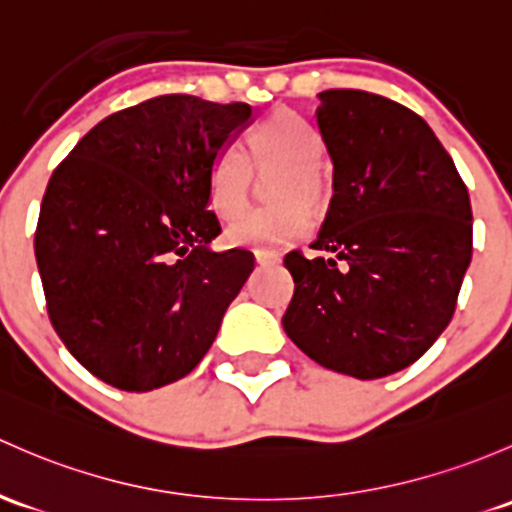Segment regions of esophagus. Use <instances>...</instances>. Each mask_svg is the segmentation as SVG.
<instances>
[{
    "mask_svg": "<svg viewBox=\"0 0 512 512\" xmlns=\"http://www.w3.org/2000/svg\"><path fill=\"white\" fill-rule=\"evenodd\" d=\"M255 260L260 267H274L282 262V257L277 252H267V250H255Z\"/></svg>",
    "mask_w": 512,
    "mask_h": 512,
    "instance_id": "esophagus-1",
    "label": "esophagus"
}]
</instances>
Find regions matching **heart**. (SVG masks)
I'll use <instances>...</instances> for the list:
<instances>
[{"instance_id":"b5f03b06","label":"heart","mask_w":512,"mask_h":512,"mask_svg":"<svg viewBox=\"0 0 512 512\" xmlns=\"http://www.w3.org/2000/svg\"><path fill=\"white\" fill-rule=\"evenodd\" d=\"M324 137L304 117L289 110H274L250 129L245 147L223 144L208 171V198L220 220H234L249 202L255 173L279 170L271 197L280 206L239 218L225 240L242 247H284L309 230V211L328 201V179L321 169Z\"/></svg>"}]
</instances>
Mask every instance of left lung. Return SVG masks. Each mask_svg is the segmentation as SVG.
<instances>
[{"label": "left lung", "mask_w": 512, "mask_h": 512, "mask_svg": "<svg viewBox=\"0 0 512 512\" xmlns=\"http://www.w3.org/2000/svg\"><path fill=\"white\" fill-rule=\"evenodd\" d=\"M333 198L311 247L284 257L287 336L319 365L375 380L422 358L449 326L471 262V201L427 122L365 90L319 93Z\"/></svg>", "instance_id": "obj_1"}]
</instances>
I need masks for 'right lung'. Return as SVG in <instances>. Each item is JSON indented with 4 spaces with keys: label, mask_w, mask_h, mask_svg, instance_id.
Segmentation results:
<instances>
[{
    "label": "right lung",
    "mask_w": 512,
    "mask_h": 512,
    "mask_svg": "<svg viewBox=\"0 0 512 512\" xmlns=\"http://www.w3.org/2000/svg\"><path fill=\"white\" fill-rule=\"evenodd\" d=\"M250 117L159 95L98 122L53 171L34 238L48 319L102 383L157 390L213 346L255 257L208 247V171Z\"/></svg>",
    "instance_id": "right-lung-1"
}]
</instances>
